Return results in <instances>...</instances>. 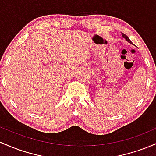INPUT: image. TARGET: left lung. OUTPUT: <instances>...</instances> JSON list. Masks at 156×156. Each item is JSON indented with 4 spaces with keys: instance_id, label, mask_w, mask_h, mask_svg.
<instances>
[{
    "instance_id": "left-lung-1",
    "label": "left lung",
    "mask_w": 156,
    "mask_h": 156,
    "mask_svg": "<svg viewBox=\"0 0 156 156\" xmlns=\"http://www.w3.org/2000/svg\"><path fill=\"white\" fill-rule=\"evenodd\" d=\"M122 36H123V37H124V38H125V39H126V41H128V42H129V43H130V44H133V43H132V41H130V40H129V37H128L127 36H126V35H125V34L122 33Z\"/></svg>"
}]
</instances>
